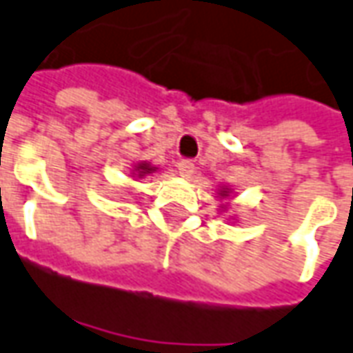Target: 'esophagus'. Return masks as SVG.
Listing matches in <instances>:
<instances>
[{
    "label": "esophagus",
    "mask_w": 353,
    "mask_h": 353,
    "mask_svg": "<svg viewBox=\"0 0 353 353\" xmlns=\"http://www.w3.org/2000/svg\"><path fill=\"white\" fill-rule=\"evenodd\" d=\"M194 169H196V167H194V163L188 159H182L181 163L176 165V171H179V174L184 176V179H190V176L194 174Z\"/></svg>",
    "instance_id": "34e87169"
}]
</instances>
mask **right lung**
Returning a JSON list of instances; mask_svg holds the SVG:
<instances>
[{
	"label": "right lung",
	"mask_w": 353,
	"mask_h": 353,
	"mask_svg": "<svg viewBox=\"0 0 353 353\" xmlns=\"http://www.w3.org/2000/svg\"><path fill=\"white\" fill-rule=\"evenodd\" d=\"M136 171L139 172V176H143V174H148V172H153V171H155V169H151L148 163H139L138 169H136Z\"/></svg>",
	"instance_id": "right-lung-1"
}]
</instances>
